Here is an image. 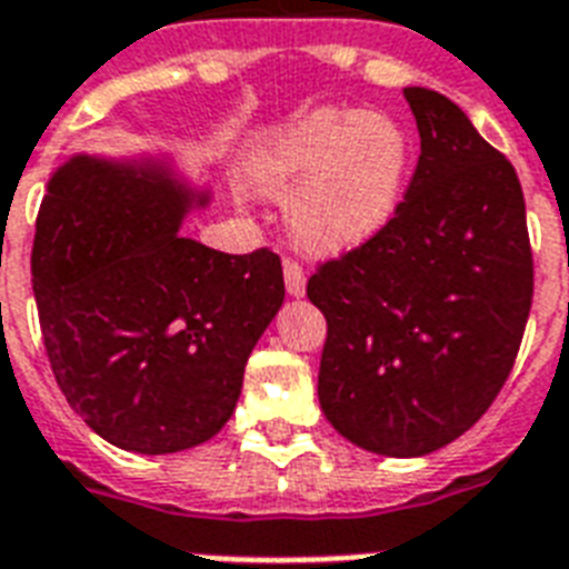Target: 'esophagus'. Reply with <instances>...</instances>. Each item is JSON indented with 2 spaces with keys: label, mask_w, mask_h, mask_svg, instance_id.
I'll use <instances>...</instances> for the list:
<instances>
[{
  "label": "esophagus",
  "mask_w": 569,
  "mask_h": 569,
  "mask_svg": "<svg viewBox=\"0 0 569 569\" xmlns=\"http://www.w3.org/2000/svg\"><path fill=\"white\" fill-rule=\"evenodd\" d=\"M284 288H288L290 297L306 293V270L297 261H284Z\"/></svg>",
  "instance_id": "esophagus-1"
}]
</instances>
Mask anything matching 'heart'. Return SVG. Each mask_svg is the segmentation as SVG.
Masks as SVG:
<instances>
[{"label": "heart", "mask_w": 569, "mask_h": 569, "mask_svg": "<svg viewBox=\"0 0 569 569\" xmlns=\"http://www.w3.org/2000/svg\"><path fill=\"white\" fill-rule=\"evenodd\" d=\"M412 142L382 112L317 109L254 144L246 180L288 198V231L311 254L371 243L398 210Z\"/></svg>", "instance_id": "1"}]
</instances>
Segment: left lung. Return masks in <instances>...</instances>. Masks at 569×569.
<instances>
[{
    "label": "left lung",
    "mask_w": 569,
    "mask_h": 569,
    "mask_svg": "<svg viewBox=\"0 0 569 569\" xmlns=\"http://www.w3.org/2000/svg\"><path fill=\"white\" fill-rule=\"evenodd\" d=\"M403 97L421 136L407 196L371 243L308 279L326 317L320 409L345 439L382 457L436 451L490 409L535 293L513 166L448 97Z\"/></svg>",
    "instance_id": "obj_1"
}]
</instances>
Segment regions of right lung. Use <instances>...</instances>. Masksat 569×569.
Listing matches in <instances>:
<instances>
[{"instance_id": "1", "label": "right lung", "mask_w": 569, "mask_h": 569, "mask_svg": "<svg viewBox=\"0 0 569 569\" xmlns=\"http://www.w3.org/2000/svg\"><path fill=\"white\" fill-rule=\"evenodd\" d=\"M204 204L162 166L73 157L34 222L32 290L56 382L124 451L213 439L284 302L276 252L224 254L178 234Z\"/></svg>"}]
</instances>
